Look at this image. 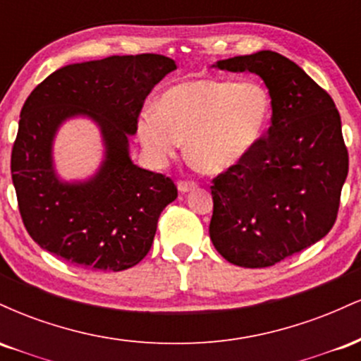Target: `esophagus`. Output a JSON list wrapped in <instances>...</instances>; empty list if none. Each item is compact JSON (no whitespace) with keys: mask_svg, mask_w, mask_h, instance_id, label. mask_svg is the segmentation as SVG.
<instances>
[{"mask_svg":"<svg viewBox=\"0 0 361 361\" xmlns=\"http://www.w3.org/2000/svg\"><path fill=\"white\" fill-rule=\"evenodd\" d=\"M195 188H197V183H193V181H180V183H178V190H180L181 193H188Z\"/></svg>","mask_w":361,"mask_h":361,"instance_id":"esophagus-1","label":"esophagus"}]
</instances>
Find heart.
<instances>
[{
    "mask_svg": "<svg viewBox=\"0 0 361 361\" xmlns=\"http://www.w3.org/2000/svg\"><path fill=\"white\" fill-rule=\"evenodd\" d=\"M273 117L270 91L259 81L192 78L169 86L137 122L139 140L154 161L186 140L190 163L207 175L241 164L267 137Z\"/></svg>",
    "mask_w": 361,
    "mask_h": 361,
    "instance_id": "b5f03b06",
    "label": "heart"
}]
</instances>
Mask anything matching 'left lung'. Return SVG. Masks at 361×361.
Masks as SVG:
<instances>
[{
  "mask_svg": "<svg viewBox=\"0 0 361 361\" xmlns=\"http://www.w3.org/2000/svg\"><path fill=\"white\" fill-rule=\"evenodd\" d=\"M214 68L259 76L273 117L263 142L214 178L210 239L229 263L273 267L334 226L348 176L341 117L333 98L279 52L231 57Z\"/></svg>",
  "mask_w": 361,
  "mask_h": 361,
  "instance_id": "8db88e82",
  "label": "left lung"
}]
</instances>
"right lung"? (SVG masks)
Returning a JSON list of instances; mask_svg holds the SVG:
<instances>
[{
	"label": "right lung",
	"mask_w": 361,
	"mask_h": 361,
	"mask_svg": "<svg viewBox=\"0 0 361 361\" xmlns=\"http://www.w3.org/2000/svg\"><path fill=\"white\" fill-rule=\"evenodd\" d=\"M159 54L110 56L54 71L25 102L11 151V180L28 234L73 264L122 271L151 250L157 219L178 197L166 176L132 163L128 137L151 90L175 71ZM101 128L104 161L88 180H61L53 139L64 121Z\"/></svg>",
	"instance_id": "obj_1"
}]
</instances>
